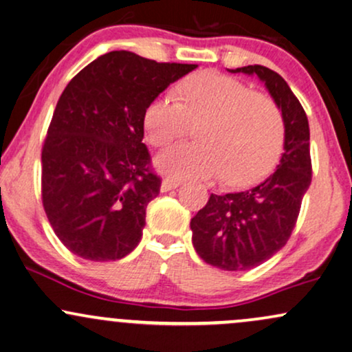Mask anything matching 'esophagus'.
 <instances>
[{"mask_svg":"<svg viewBox=\"0 0 352 352\" xmlns=\"http://www.w3.org/2000/svg\"><path fill=\"white\" fill-rule=\"evenodd\" d=\"M180 185L179 180H172V179H164L162 184H161V191L162 193H167V191L170 190H175L177 186Z\"/></svg>","mask_w":352,"mask_h":352,"instance_id":"1","label":"esophagus"}]
</instances>
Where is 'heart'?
Listing matches in <instances>:
<instances>
[{"mask_svg": "<svg viewBox=\"0 0 352 352\" xmlns=\"http://www.w3.org/2000/svg\"><path fill=\"white\" fill-rule=\"evenodd\" d=\"M173 92L148 105L146 140L166 146L198 123L197 143H179L155 157V167L172 180H209L222 175L228 185L242 186L265 177L284 146V120L268 96L253 92L237 79L217 73L191 76Z\"/></svg>", "mask_w": 352, "mask_h": 352, "instance_id": "1", "label": "heart"}]
</instances>
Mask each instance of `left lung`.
<instances>
[{
  "instance_id": "obj_1",
  "label": "left lung",
  "mask_w": 352,
  "mask_h": 352,
  "mask_svg": "<svg viewBox=\"0 0 352 352\" xmlns=\"http://www.w3.org/2000/svg\"><path fill=\"white\" fill-rule=\"evenodd\" d=\"M256 76L284 120V153L274 173L239 193L211 195L190 222L191 242L201 260L224 271L265 263L286 245L312 182L309 120L287 82L261 65L229 69Z\"/></svg>"
}]
</instances>
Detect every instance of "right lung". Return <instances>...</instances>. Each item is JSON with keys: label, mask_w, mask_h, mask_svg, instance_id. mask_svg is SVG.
<instances>
[{"label": "right lung", "mask_w": 352, "mask_h": 352, "mask_svg": "<svg viewBox=\"0 0 352 352\" xmlns=\"http://www.w3.org/2000/svg\"><path fill=\"white\" fill-rule=\"evenodd\" d=\"M197 68L109 52L66 86L42 149V201L74 255L115 261L140 243L146 208L161 190L143 143L144 112Z\"/></svg>", "instance_id": "obj_1"}]
</instances>
